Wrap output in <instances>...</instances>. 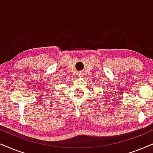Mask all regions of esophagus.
I'll return each mask as SVG.
<instances>
[{"instance_id":"esophagus-1","label":"esophagus","mask_w":153,"mask_h":153,"mask_svg":"<svg viewBox=\"0 0 153 153\" xmlns=\"http://www.w3.org/2000/svg\"><path fill=\"white\" fill-rule=\"evenodd\" d=\"M80 76H81V75H80Z\"/></svg>"}]
</instances>
